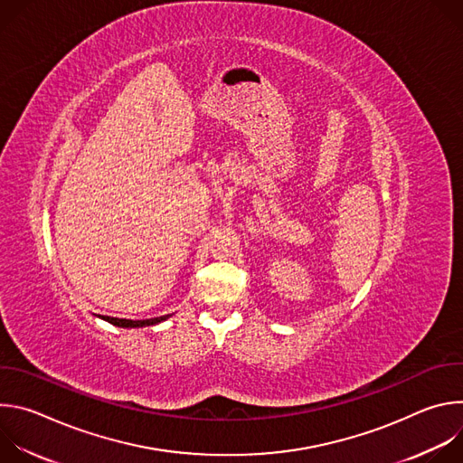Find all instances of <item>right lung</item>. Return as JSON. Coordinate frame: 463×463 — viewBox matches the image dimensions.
Wrapping results in <instances>:
<instances>
[{"label":"right lung","mask_w":463,"mask_h":463,"mask_svg":"<svg viewBox=\"0 0 463 463\" xmlns=\"http://www.w3.org/2000/svg\"><path fill=\"white\" fill-rule=\"evenodd\" d=\"M170 315H163V317H154V318H146V320H129V318H117V317H100L104 320H108L113 326L118 327H143V326H154L159 324L161 320H166Z\"/></svg>","instance_id":"right-lung-1"}]
</instances>
